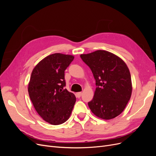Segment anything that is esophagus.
I'll return each instance as SVG.
<instances>
[{
    "mask_svg": "<svg viewBox=\"0 0 156 156\" xmlns=\"http://www.w3.org/2000/svg\"><path fill=\"white\" fill-rule=\"evenodd\" d=\"M81 94H82V92H77V93L76 94V96H77V98H80V97H81Z\"/></svg>",
    "mask_w": 156,
    "mask_h": 156,
    "instance_id": "34e87169",
    "label": "esophagus"
}]
</instances>
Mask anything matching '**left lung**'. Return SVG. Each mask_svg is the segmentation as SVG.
<instances>
[{"label":"left lung","instance_id":"8db88e82","mask_svg":"<svg viewBox=\"0 0 156 156\" xmlns=\"http://www.w3.org/2000/svg\"><path fill=\"white\" fill-rule=\"evenodd\" d=\"M80 56L90 68L97 86L92 100L88 103L90 109L103 120H111L120 115L132 92L131 75L124 61L104 50Z\"/></svg>","mask_w":156,"mask_h":156}]
</instances>
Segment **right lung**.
Segmentation results:
<instances>
[{"instance_id":"add662e5","label":"right lung","mask_w":156,"mask_h":156,"mask_svg":"<svg viewBox=\"0 0 156 156\" xmlns=\"http://www.w3.org/2000/svg\"><path fill=\"white\" fill-rule=\"evenodd\" d=\"M73 55L55 53L46 56L33 69L28 91L34 107L52 125L67 121L76 98L64 89V71L73 60Z\"/></svg>"}]
</instances>
